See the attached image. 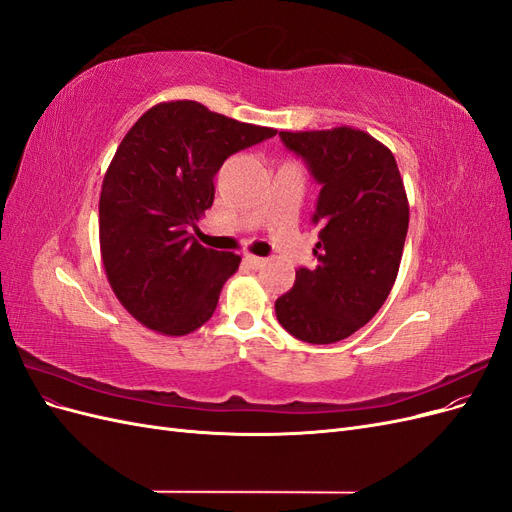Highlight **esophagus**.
I'll use <instances>...</instances> for the list:
<instances>
[{
	"label": "esophagus",
	"instance_id": "34e87169",
	"mask_svg": "<svg viewBox=\"0 0 512 512\" xmlns=\"http://www.w3.org/2000/svg\"><path fill=\"white\" fill-rule=\"evenodd\" d=\"M243 262H245V265H250L252 269H260L262 265H265V258H260V256H254V254H245L243 256Z\"/></svg>",
	"mask_w": 512,
	"mask_h": 512
}]
</instances>
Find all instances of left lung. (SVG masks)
<instances>
[{"label": "left lung", "instance_id": "obj_1", "mask_svg": "<svg viewBox=\"0 0 512 512\" xmlns=\"http://www.w3.org/2000/svg\"><path fill=\"white\" fill-rule=\"evenodd\" d=\"M322 185L314 271L299 269L275 301L282 327L307 344H335L378 314L397 280L410 207L391 149L339 126L280 132Z\"/></svg>", "mask_w": 512, "mask_h": 512}]
</instances>
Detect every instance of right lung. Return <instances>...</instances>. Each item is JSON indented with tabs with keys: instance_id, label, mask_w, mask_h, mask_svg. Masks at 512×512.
I'll return each instance as SVG.
<instances>
[{
	"instance_id": "add662e5",
	"label": "right lung",
	"mask_w": 512,
	"mask_h": 512,
	"mask_svg": "<svg viewBox=\"0 0 512 512\" xmlns=\"http://www.w3.org/2000/svg\"><path fill=\"white\" fill-rule=\"evenodd\" d=\"M277 130L194 100L151 106L123 136L100 192V254L119 303L160 335H188L213 316L241 256L188 235L213 205L224 160Z\"/></svg>"
}]
</instances>
